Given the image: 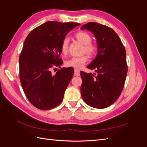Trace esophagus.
I'll return each mask as SVG.
<instances>
[{"mask_svg": "<svg viewBox=\"0 0 147 147\" xmlns=\"http://www.w3.org/2000/svg\"><path fill=\"white\" fill-rule=\"evenodd\" d=\"M80 74V71L77 69H75V70H74V75H75V76H79Z\"/></svg>", "mask_w": 147, "mask_h": 147, "instance_id": "esophagus-1", "label": "esophagus"}]
</instances>
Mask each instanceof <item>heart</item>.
<instances>
[{
	"label": "heart",
	"mask_w": 147,
	"mask_h": 147,
	"mask_svg": "<svg viewBox=\"0 0 147 147\" xmlns=\"http://www.w3.org/2000/svg\"><path fill=\"white\" fill-rule=\"evenodd\" d=\"M75 37L78 41L84 45V52H86L89 55H93L96 51V47L91 43V37L90 35L85 32H79L75 35ZM69 40L65 37L61 44V51L63 54H66L68 51ZM88 59L86 55L81 56H74L65 62V65L67 67H71L77 69H80L86 63Z\"/></svg>",
	"instance_id": "1"
}]
</instances>
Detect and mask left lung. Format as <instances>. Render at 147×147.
Segmentation results:
<instances>
[{"label":"left lung","instance_id":"left-lung-1","mask_svg":"<svg viewBox=\"0 0 147 147\" xmlns=\"http://www.w3.org/2000/svg\"><path fill=\"white\" fill-rule=\"evenodd\" d=\"M94 34L97 54L87 67L96 74L81 71L82 97L96 109L108 107L121 94L127 72L125 48L117 34L108 26L88 23L81 28Z\"/></svg>","mask_w":147,"mask_h":147}]
</instances>
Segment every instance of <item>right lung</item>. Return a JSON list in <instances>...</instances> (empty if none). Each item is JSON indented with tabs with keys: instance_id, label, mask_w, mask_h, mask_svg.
Returning <instances> with one entry per match:
<instances>
[{
	"instance_id": "add662e5",
	"label": "right lung",
	"mask_w": 147,
	"mask_h": 147,
	"mask_svg": "<svg viewBox=\"0 0 147 147\" xmlns=\"http://www.w3.org/2000/svg\"><path fill=\"white\" fill-rule=\"evenodd\" d=\"M80 25L47 21L26 37L19 58L20 79L26 97L36 108L50 110L63 101L74 70L63 67L52 75L51 69L61 67L62 42L70 30Z\"/></svg>"
}]
</instances>
